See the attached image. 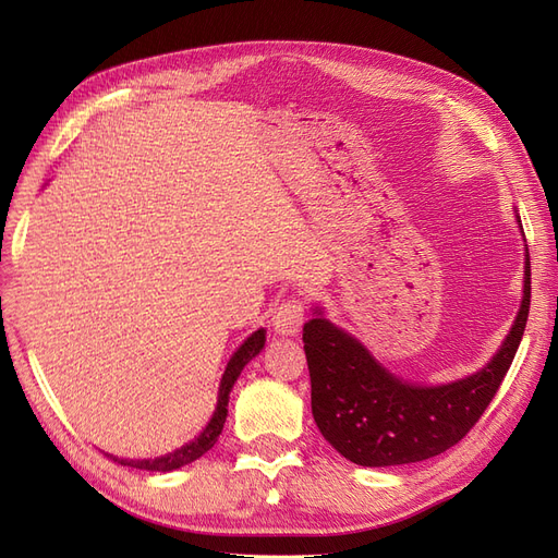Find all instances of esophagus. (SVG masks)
Listing matches in <instances>:
<instances>
[{"label":"esophagus","mask_w":558,"mask_h":558,"mask_svg":"<svg viewBox=\"0 0 558 558\" xmlns=\"http://www.w3.org/2000/svg\"><path fill=\"white\" fill-rule=\"evenodd\" d=\"M305 316H307V310H305V302H302L300 298H289V300H281L275 314H272V326L279 335H286V337H293L302 330V324H305Z\"/></svg>","instance_id":"1"}]
</instances>
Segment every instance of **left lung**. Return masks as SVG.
<instances>
[{
    "label": "left lung",
    "mask_w": 558,
    "mask_h": 558,
    "mask_svg": "<svg viewBox=\"0 0 558 558\" xmlns=\"http://www.w3.org/2000/svg\"><path fill=\"white\" fill-rule=\"evenodd\" d=\"M517 226L521 230L519 214ZM523 251V295L510 332L477 373L447 384H416L388 373L361 340L332 324L324 307H312L314 316L302 328L312 414L320 435L347 461L365 468L426 461L461 442L477 424L508 375L526 328L531 258L529 246Z\"/></svg>",
    "instance_id": "obj_1"
}]
</instances>
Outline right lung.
<instances>
[{"label":"right lung","instance_id":"add662e5","mask_svg":"<svg viewBox=\"0 0 558 558\" xmlns=\"http://www.w3.org/2000/svg\"><path fill=\"white\" fill-rule=\"evenodd\" d=\"M265 328H258L256 332H251L246 340L238 347V351L232 353L228 365H226V373L221 377V384H218V400H216V408L211 418L207 421V426L199 430V435H195L193 440H189L185 445L177 447L174 451H167L162 456H156V459H118L113 453H107L111 461L128 465V468H137V470H150V472H172L179 470L183 465H189L193 461H197L202 453H207L216 440L218 435L223 433L226 426V416H228V400H230V391L234 381L242 375V369L246 367L248 361H253L258 356L265 347Z\"/></svg>","mask_w":558,"mask_h":558}]
</instances>
